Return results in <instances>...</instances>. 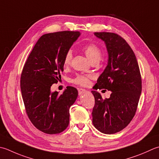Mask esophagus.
<instances>
[{
	"label": "esophagus",
	"instance_id": "esophagus-1",
	"mask_svg": "<svg viewBox=\"0 0 159 159\" xmlns=\"http://www.w3.org/2000/svg\"><path fill=\"white\" fill-rule=\"evenodd\" d=\"M85 92H86V90L85 89H82V88L79 89V95H82V94H84V93H85Z\"/></svg>",
	"mask_w": 159,
	"mask_h": 159
}]
</instances>
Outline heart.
I'll use <instances>...</instances> for the list:
<instances>
[{
    "label": "heart",
    "mask_w": 159,
    "mask_h": 159,
    "mask_svg": "<svg viewBox=\"0 0 159 159\" xmlns=\"http://www.w3.org/2000/svg\"><path fill=\"white\" fill-rule=\"evenodd\" d=\"M83 50L85 52L87 57L89 59V61L91 62H99V61L101 60L102 57L101 49L95 43H89V44L85 45L83 48ZM71 58H72V53H71V51H68L65 56L63 63L64 67L69 66L71 63ZM89 79L90 76L79 75L74 80V83L81 86H87L89 83Z\"/></svg>",
    "instance_id": "obj_1"
}]
</instances>
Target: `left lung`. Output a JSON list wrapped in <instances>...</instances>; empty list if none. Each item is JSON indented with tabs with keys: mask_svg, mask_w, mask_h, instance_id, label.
Listing matches in <instances>:
<instances>
[{
	"mask_svg": "<svg viewBox=\"0 0 159 159\" xmlns=\"http://www.w3.org/2000/svg\"><path fill=\"white\" fill-rule=\"evenodd\" d=\"M103 40L108 53L107 65L97 80L96 89L111 92L103 99L92 91L95 105L93 125L103 134H115L123 129L134 116L142 90L141 76L136 56L125 39L116 34L95 32Z\"/></svg>",
	"mask_w": 159,
	"mask_h": 159,
	"instance_id": "obj_1",
	"label": "left lung"
}]
</instances>
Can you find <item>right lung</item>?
Wrapping results in <instances>:
<instances>
[{
    "mask_svg": "<svg viewBox=\"0 0 159 159\" xmlns=\"http://www.w3.org/2000/svg\"><path fill=\"white\" fill-rule=\"evenodd\" d=\"M80 35L63 31L46 34L38 40L28 57L20 76V90L26 113L40 131L48 134L61 133L70 123V107L78 91L68 86L61 94L51 92L63 71L66 53Z\"/></svg>",
    "mask_w": 159,
    "mask_h": 159,
    "instance_id": "add662e5",
    "label": "right lung"
}]
</instances>
